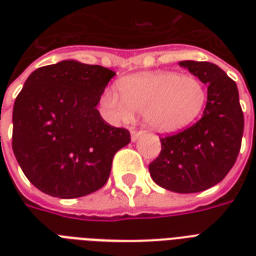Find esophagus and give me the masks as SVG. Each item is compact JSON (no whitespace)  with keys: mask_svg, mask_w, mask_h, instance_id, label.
<instances>
[{"mask_svg":"<svg viewBox=\"0 0 256 256\" xmlns=\"http://www.w3.org/2000/svg\"><path fill=\"white\" fill-rule=\"evenodd\" d=\"M144 130H136V128H132V140H136L140 136H144Z\"/></svg>","mask_w":256,"mask_h":256,"instance_id":"obj_1","label":"esophagus"}]
</instances>
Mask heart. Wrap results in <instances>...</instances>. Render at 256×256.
<instances>
[{
    "mask_svg": "<svg viewBox=\"0 0 256 256\" xmlns=\"http://www.w3.org/2000/svg\"><path fill=\"white\" fill-rule=\"evenodd\" d=\"M118 92H106L104 106L116 120L128 122L134 112L144 114L150 128L162 132H176L190 124L204 108L207 90L194 76L156 72L122 78Z\"/></svg>",
    "mask_w": 256,
    "mask_h": 256,
    "instance_id": "heart-1",
    "label": "heart"
}]
</instances>
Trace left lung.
I'll use <instances>...</instances> for the list:
<instances>
[{
  "instance_id": "8db88e82",
  "label": "left lung",
  "mask_w": 256,
  "mask_h": 256,
  "mask_svg": "<svg viewBox=\"0 0 256 256\" xmlns=\"http://www.w3.org/2000/svg\"><path fill=\"white\" fill-rule=\"evenodd\" d=\"M207 85L202 118L176 134L160 138V156L148 164L152 180L166 190L190 194L215 186L236 162L244 118L236 84L211 62L182 61Z\"/></svg>"
}]
</instances>
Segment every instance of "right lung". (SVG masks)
Returning a JSON list of instances; mask_svg holds the SVG:
<instances>
[{
    "label": "right lung",
    "mask_w": 256,
    "mask_h": 256,
    "mask_svg": "<svg viewBox=\"0 0 256 256\" xmlns=\"http://www.w3.org/2000/svg\"><path fill=\"white\" fill-rule=\"evenodd\" d=\"M112 70L68 60L30 74L13 108L12 148L30 183L70 199L100 190L130 132L104 122L96 104Z\"/></svg>",
    "instance_id": "add662e5"
}]
</instances>
